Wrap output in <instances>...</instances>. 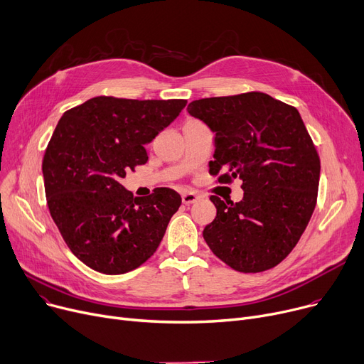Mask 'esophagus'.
Here are the masks:
<instances>
[{
  "label": "esophagus",
  "instance_id": "obj_1",
  "mask_svg": "<svg viewBox=\"0 0 364 364\" xmlns=\"http://www.w3.org/2000/svg\"><path fill=\"white\" fill-rule=\"evenodd\" d=\"M198 200V196L196 194V192H191V191H185L183 194H182V201H183V204H192V203H196Z\"/></svg>",
  "mask_w": 364,
  "mask_h": 364
}]
</instances>
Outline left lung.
<instances>
[{
  "instance_id": "obj_1",
  "label": "left lung",
  "mask_w": 364,
  "mask_h": 364,
  "mask_svg": "<svg viewBox=\"0 0 364 364\" xmlns=\"http://www.w3.org/2000/svg\"><path fill=\"white\" fill-rule=\"evenodd\" d=\"M188 113L216 134L210 175L220 183L241 179L244 189L240 203L210 197L218 215L203 230L207 245L242 273L279 264L317 201L320 159L300 113L257 91L196 100Z\"/></svg>"
}]
</instances>
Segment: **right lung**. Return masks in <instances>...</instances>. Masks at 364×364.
Returning <instances> with one entry per match:
<instances>
[{
  "label": "right lung",
  "instance_id": "obj_1",
  "mask_svg": "<svg viewBox=\"0 0 364 364\" xmlns=\"http://www.w3.org/2000/svg\"><path fill=\"white\" fill-rule=\"evenodd\" d=\"M186 100L95 97L58 120L42 160L47 204L64 242L88 267L122 274L160 245L182 198L170 188L134 197L120 181L148 160L145 144Z\"/></svg>",
  "mask_w": 364,
  "mask_h": 364
}]
</instances>
